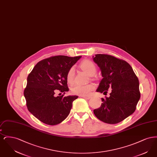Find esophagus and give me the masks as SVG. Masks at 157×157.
Wrapping results in <instances>:
<instances>
[{
  "mask_svg": "<svg viewBox=\"0 0 157 157\" xmlns=\"http://www.w3.org/2000/svg\"><path fill=\"white\" fill-rule=\"evenodd\" d=\"M81 97L85 99H90V97H85V96H82Z\"/></svg>",
  "mask_w": 157,
  "mask_h": 157,
  "instance_id": "esophagus-1",
  "label": "esophagus"
}]
</instances>
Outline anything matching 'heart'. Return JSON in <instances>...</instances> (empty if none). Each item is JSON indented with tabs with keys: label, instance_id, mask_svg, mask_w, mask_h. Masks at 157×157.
<instances>
[{
	"label": "heart",
	"instance_id": "1",
	"mask_svg": "<svg viewBox=\"0 0 157 157\" xmlns=\"http://www.w3.org/2000/svg\"><path fill=\"white\" fill-rule=\"evenodd\" d=\"M79 67L82 71L90 76H93L97 72L96 65L90 60H83ZM75 73V68L74 67H71L68 70L67 74V79L69 84H72L74 82ZM95 88V85L92 83L84 85L76 84L71 88V92L73 94L79 96H88Z\"/></svg>",
	"mask_w": 157,
	"mask_h": 157
}]
</instances>
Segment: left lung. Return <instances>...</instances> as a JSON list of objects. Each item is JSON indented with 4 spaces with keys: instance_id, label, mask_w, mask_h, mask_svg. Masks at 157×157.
Segmentation results:
<instances>
[{
    "instance_id": "8db88e82",
    "label": "left lung",
    "mask_w": 157,
    "mask_h": 157,
    "mask_svg": "<svg viewBox=\"0 0 157 157\" xmlns=\"http://www.w3.org/2000/svg\"><path fill=\"white\" fill-rule=\"evenodd\" d=\"M94 61L100 67L102 79L97 91L109 97L101 98L100 108L94 110L98 119L109 124L119 123L132 114L140 97L139 81L131 65L124 60L107 54H97Z\"/></svg>"
}]
</instances>
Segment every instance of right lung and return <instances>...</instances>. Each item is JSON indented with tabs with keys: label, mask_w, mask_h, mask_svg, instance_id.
<instances>
[{
	"label": "right lung",
	"mask_w": 157,
	"mask_h": 157,
	"mask_svg": "<svg viewBox=\"0 0 157 157\" xmlns=\"http://www.w3.org/2000/svg\"><path fill=\"white\" fill-rule=\"evenodd\" d=\"M82 56L58 55L39 62L27 78L24 96L29 112L41 122L50 125L67 118L78 96L55 97L56 92L69 90L67 74Z\"/></svg>",
	"instance_id": "right-lung-1"
}]
</instances>
